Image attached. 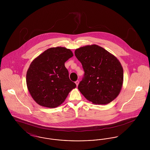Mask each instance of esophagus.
I'll use <instances>...</instances> for the list:
<instances>
[{
	"label": "esophagus",
	"mask_w": 150,
	"mask_h": 150,
	"mask_svg": "<svg viewBox=\"0 0 150 150\" xmlns=\"http://www.w3.org/2000/svg\"><path fill=\"white\" fill-rule=\"evenodd\" d=\"M79 83V82L78 80H77V81H75V84H76V85L77 86H78Z\"/></svg>",
	"instance_id": "34e87169"
}]
</instances>
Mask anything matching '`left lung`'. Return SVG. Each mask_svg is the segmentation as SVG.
Masks as SVG:
<instances>
[{
    "label": "left lung",
    "mask_w": 150,
    "mask_h": 150,
    "mask_svg": "<svg viewBox=\"0 0 150 150\" xmlns=\"http://www.w3.org/2000/svg\"><path fill=\"white\" fill-rule=\"evenodd\" d=\"M84 71L78 89L86 100L96 105H106L115 100L123 83V69L117 58L93 44L75 50Z\"/></svg>",
    "instance_id": "8db88e82"
}]
</instances>
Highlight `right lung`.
Segmentation results:
<instances>
[{
  "mask_svg": "<svg viewBox=\"0 0 150 150\" xmlns=\"http://www.w3.org/2000/svg\"><path fill=\"white\" fill-rule=\"evenodd\" d=\"M73 56L71 50L57 47L45 50L35 58L26 74V84L32 98L39 105H61L76 86L70 80L64 63Z\"/></svg>",
  "mask_w": 150,
  "mask_h": 150,
  "instance_id": "add662e5",
  "label": "right lung"
}]
</instances>
